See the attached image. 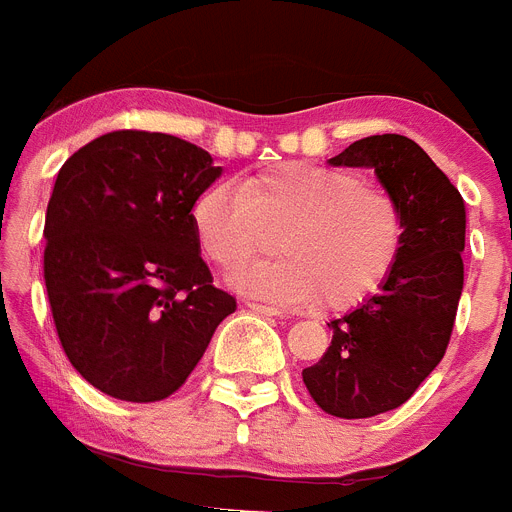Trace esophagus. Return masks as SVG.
Returning <instances> with one entry per match:
<instances>
[{"label":"esophagus","instance_id":"obj_1","mask_svg":"<svg viewBox=\"0 0 512 512\" xmlns=\"http://www.w3.org/2000/svg\"><path fill=\"white\" fill-rule=\"evenodd\" d=\"M248 307H251L253 312H259V315H266V318H279V315H282V310L264 305V302H248Z\"/></svg>","mask_w":512,"mask_h":512}]
</instances>
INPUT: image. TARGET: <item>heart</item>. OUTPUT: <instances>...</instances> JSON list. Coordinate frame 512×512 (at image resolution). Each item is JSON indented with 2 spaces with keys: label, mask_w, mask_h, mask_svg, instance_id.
<instances>
[{
  "label": "heart",
  "mask_w": 512,
  "mask_h": 512,
  "mask_svg": "<svg viewBox=\"0 0 512 512\" xmlns=\"http://www.w3.org/2000/svg\"><path fill=\"white\" fill-rule=\"evenodd\" d=\"M202 253L225 274L277 251V264L243 271L238 284L277 302L348 310L382 289L400 261L405 212L390 189L356 171L279 164L238 189H205L192 205Z\"/></svg>",
  "instance_id": "1"
}]
</instances>
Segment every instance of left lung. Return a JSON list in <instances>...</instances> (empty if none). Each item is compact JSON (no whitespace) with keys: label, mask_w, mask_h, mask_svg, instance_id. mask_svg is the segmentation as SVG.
Masks as SVG:
<instances>
[{"label":"left lung","mask_w":512,"mask_h":512,"mask_svg":"<svg viewBox=\"0 0 512 512\" xmlns=\"http://www.w3.org/2000/svg\"><path fill=\"white\" fill-rule=\"evenodd\" d=\"M333 166L374 169L405 212V243L392 277L356 310L330 320L333 341L302 382L336 418H372L408 402L446 354L464 289L467 212L459 189L405 135L361 138Z\"/></svg>","instance_id":"1"}]
</instances>
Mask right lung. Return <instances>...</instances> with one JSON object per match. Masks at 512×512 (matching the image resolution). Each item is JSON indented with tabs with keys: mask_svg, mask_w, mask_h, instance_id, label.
<instances>
[{
	"mask_svg": "<svg viewBox=\"0 0 512 512\" xmlns=\"http://www.w3.org/2000/svg\"><path fill=\"white\" fill-rule=\"evenodd\" d=\"M220 171L189 140L148 130L99 135L58 171L45 289L71 366L104 395H174L235 312L192 228V205Z\"/></svg>",
	"mask_w": 512,
	"mask_h": 512,
	"instance_id": "obj_1",
	"label": "right lung"
}]
</instances>
